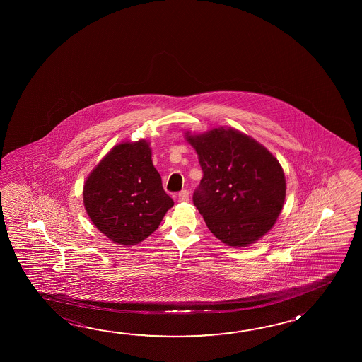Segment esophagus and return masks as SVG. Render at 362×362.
I'll list each match as a JSON object with an SVG mask.
<instances>
[{"label":"esophagus","instance_id":"obj_1","mask_svg":"<svg viewBox=\"0 0 362 362\" xmlns=\"http://www.w3.org/2000/svg\"><path fill=\"white\" fill-rule=\"evenodd\" d=\"M179 202H189V193L188 190H182L178 194Z\"/></svg>","mask_w":362,"mask_h":362}]
</instances>
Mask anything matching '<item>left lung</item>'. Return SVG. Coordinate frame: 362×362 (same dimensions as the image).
<instances>
[{"instance_id": "8db88e82", "label": "left lung", "mask_w": 362, "mask_h": 362, "mask_svg": "<svg viewBox=\"0 0 362 362\" xmlns=\"http://www.w3.org/2000/svg\"><path fill=\"white\" fill-rule=\"evenodd\" d=\"M203 178L193 203L209 231L228 246H247L278 218L285 199L284 172L269 150L232 129L187 135Z\"/></svg>"}]
</instances>
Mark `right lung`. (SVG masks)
Masks as SVG:
<instances>
[{
	"label": "right lung",
	"mask_w": 362,
	"mask_h": 362,
	"mask_svg": "<svg viewBox=\"0 0 362 362\" xmlns=\"http://www.w3.org/2000/svg\"><path fill=\"white\" fill-rule=\"evenodd\" d=\"M83 202L93 225L113 243L126 246L150 236L174 206L145 140L115 146L89 174Z\"/></svg>",
	"instance_id": "1"
}]
</instances>
